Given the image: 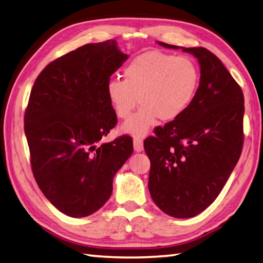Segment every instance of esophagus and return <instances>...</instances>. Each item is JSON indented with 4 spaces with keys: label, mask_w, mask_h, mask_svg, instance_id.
<instances>
[{
    "label": "esophagus",
    "mask_w": 263,
    "mask_h": 263,
    "mask_svg": "<svg viewBox=\"0 0 263 263\" xmlns=\"http://www.w3.org/2000/svg\"><path fill=\"white\" fill-rule=\"evenodd\" d=\"M133 146H135V150L138 153H140L143 150V141L141 138H135L133 139Z\"/></svg>",
    "instance_id": "34e87169"
}]
</instances>
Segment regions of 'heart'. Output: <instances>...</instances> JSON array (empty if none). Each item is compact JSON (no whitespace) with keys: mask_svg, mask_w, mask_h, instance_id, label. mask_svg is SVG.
I'll return each instance as SVG.
<instances>
[{"mask_svg":"<svg viewBox=\"0 0 263 263\" xmlns=\"http://www.w3.org/2000/svg\"><path fill=\"white\" fill-rule=\"evenodd\" d=\"M199 83V66L191 58L153 51L131 60L124 68V79L110 78L106 95L122 120L132 114L139 99L142 107L123 124L122 130L141 138L158 119L172 122L185 113Z\"/></svg>","mask_w":263,"mask_h":263,"instance_id":"heart-1","label":"heart"}]
</instances>
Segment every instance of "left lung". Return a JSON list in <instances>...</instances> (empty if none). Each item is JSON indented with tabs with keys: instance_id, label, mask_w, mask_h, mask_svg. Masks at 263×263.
<instances>
[{
	"instance_id": "1",
	"label": "left lung",
	"mask_w": 263,
	"mask_h": 263,
	"mask_svg": "<svg viewBox=\"0 0 263 263\" xmlns=\"http://www.w3.org/2000/svg\"><path fill=\"white\" fill-rule=\"evenodd\" d=\"M166 48L180 47L158 42ZM200 64L193 103L143 142L149 192L165 214L191 218L214 202L242 153L244 96L221 61L203 47L185 48Z\"/></svg>"
}]
</instances>
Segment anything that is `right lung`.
<instances>
[{
    "label": "right lung",
    "mask_w": 263,
    "mask_h": 263,
    "mask_svg": "<svg viewBox=\"0 0 263 263\" xmlns=\"http://www.w3.org/2000/svg\"><path fill=\"white\" fill-rule=\"evenodd\" d=\"M126 59L114 39L87 44L49 63L32 86L25 111L32 174L70 217L102 208L133 153L130 136L100 142L117 123L106 83Z\"/></svg>",
    "instance_id": "right-lung-1"
}]
</instances>
